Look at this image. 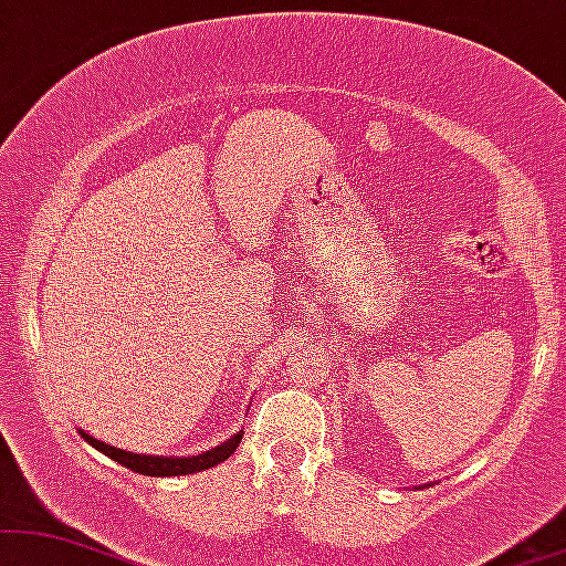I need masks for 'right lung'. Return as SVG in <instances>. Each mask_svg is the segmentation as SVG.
I'll return each instance as SVG.
<instances>
[{
    "label": "right lung",
    "mask_w": 566,
    "mask_h": 566,
    "mask_svg": "<svg viewBox=\"0 0 566 566\" xmlns=\"http://www.w3.org/2000/svg\"><path fill=\"white\" fill-rule=\"evenodd\" d=\"M85 441L91 443L93 449L112 457L114 462H119L123 468H130L133 473L140 475H154V478H169V475H190V473H200V470H209L213 464L230 460V454L238 449V443L242 441V431L230 436L227 441H221L219 447L209 449V452H200L192 457H159V454H135V452H125V449L112 447V443L98 441L96 436L81 431Z\"/></svg>",
    "instance_id": "add662e5"
}]
</instances>
